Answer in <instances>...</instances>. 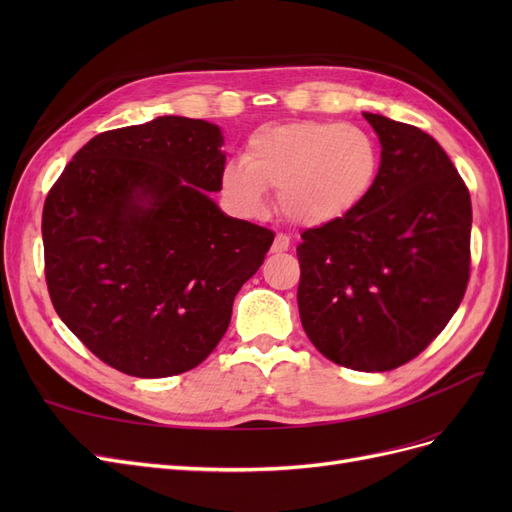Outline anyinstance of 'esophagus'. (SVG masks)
<instances>
[{"mask_svg":"<svg viewBox=\"0 0 512 512\" xmlns=\"http://www.w3.org/2000/svg\"><path fill=\"white\" fill-rule=\"evenodd\" d=\"M288 247H290V237L282 235V232H277L275 241H273V245H271V252H273V254H282V252L288 250Z\"/></svg>","mask_w":512,"mask_h":512,"instance_id":"1","label":"esophagus"}]
</instances>
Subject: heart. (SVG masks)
I'll return each instance as SVG.
<instances>
[{"instance_id": "b5f03b06", "label": "heart", "mask_w": 512, "mask_h": 512, "mask_svg": "<svg viewBox=\"0 0 512 512\" xmlns=\"http://www.w3.org/2000/svg\"><path fill=\"white\" fill-rule=\"evenodd\" d=\"M380 170V149L363 128L339 121H290L256 130L243 162L222 170V194L241 215L277 207L294 224L324 226L359 207Z\"/></svg>"}]
</instances>
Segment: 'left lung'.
<instances>
[{
    "label": "left lung",
    "mask_w": 512,
    "mask_h": 512,
    "mask_svg": "<svg viewBox=\"0 0 512 512\" xmlns=\"http://www.w3.org/2000/svg\"><path fill=\"white\" fill-rule=\"evenodd\" d=\"M380 170L363 203L297 247L299 314L329 361L356 371L408 363L440 335L470 277L472 203L438 141L363 113Z\"/></svg>",
    "instance_id": "1"
}]
</instances>
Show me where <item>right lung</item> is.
I'll use <instances>...</instances> for the list:
<instances>
[{
  "label": "right lung",
  "instance_id": "add662e5",
  "mask_svg": "<svg viewBox=\"0 0 512 512\" xmlns=\"http://www.w3.org/2000/svg\"><path fill=\"white\" fill-rule=\"evenodd\" d=\"M220 126L177 115L102 132L46 196L55 312L98 359L136 378L203 363L273 232L226 215Z\"/></svg>",
  "mask_w": 512,
  "mask_h": 512
}]
</instances>
